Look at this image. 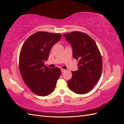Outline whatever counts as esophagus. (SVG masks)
I'll list each match as a JSON object with an SVG mask.
<instances>
[{
    "mask_svg": "<svg viewBox=\"0 0 124 124\" xmlns=\"http://www.w3.org/2000/svg\"><path fill=\"white\" fill-rule=\"evenodd\" d=\"M61 71H62V72H64L65 71H66V70L65 69H61Z\"/></svg>",
    "mask_w": 124,
    "mask_h": 124,
    "instance_id": "34e87169",
    "label": "esophagus"
}]
</instances>
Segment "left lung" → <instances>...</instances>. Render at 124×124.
<instances>
[{"label": "left lung", "mask_w": 124, "mask_h": 124, "mask_svg": "<svg viewBox=\"0 0 124 124\" xmlns=\"http://www.w3.org/2000/svg\"><path fill=\"white\" fill-rule=\"evenodd\" d=\"M71 44L73 57L78 61V70L72 71V77L68 81L71 91L84 94L93 88L101 77L102 60L95 41L87 33L73 31L63 34Z\"/></svg>", "instance_id": "left-lung-1"}]
</instances>
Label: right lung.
Masks as SVG:
<instances>
[{
	"label": "right lung",
	"mask_w": 124,
	"mask_h": 124,
	"mask_svg": "<svg viewBox=\"0 0 124 124\" xmlns=\"http://www.w3.org/2000/svg\"><path fill=\"white\" fill-rule=\"evenodd\" d=\"M61 33L38 31L29 36L22 47L19 68L22 78L31 91L40 96L53 92L61 74L58 67L44 65L54 45L61 39Z\"/></svg>",
	"instance_id": "right-lung-1"
}]
</instances>
